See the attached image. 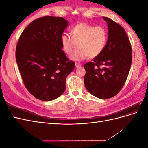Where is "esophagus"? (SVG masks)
Returning <instances> with one entry per match:
<instances>
[{"instance_id":"1","label":"esophagus","mask_w":148,"mask_h":148,"mask_svg":"<svg viewBox=\"0 0 148 148\" xmlns=\"http://www.w3.org/2000/svg\"><path fill=\"white\" fill-rule=\"evenodd\" d=\"M81 66H82V65L80 64L79 63H78V62H76V63H75V66L77 67V68H78V67Z\"/></svg>"}]
</instances>
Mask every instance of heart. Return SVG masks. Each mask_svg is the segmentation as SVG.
Instances as JSON below:
<instances>
[{
  "label": "heart",
  "instance_id": "obj_1",
  "mask_svg": "<svg viewBox=\"0 0 148 148\" xmlns=\"http://www.w3.org/2000/svg\"><path fill=\"white\" fill-rule=\"evenodd\" d=\"M108 39V33L102 26H95L80 23L71 29V35L64 34L61 37L62 48L67 54H71L79 45L70 59L82 61L90 57L99 56L104 51Z\"/></svg>",
  "mask_w": 148,
  "mask_h": 148
}]
</instances>
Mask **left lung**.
I'll use <instances>...</instances> for the list:
<instances>
[{
  "mask_svg": "<svg viewBox=\"0 0 148 148\" xmlns=\"http://www.w3.org/2000/svg\"><path fill=\"white\" fill-rule=\"evenodd\" d=\"M108 25V39L104 51L92 62L84 65L85 87L102 99L117 95L126 82L132 65V49L122 26L103 16Z\"/></svg>",
  "mask_w": 148,
  "mask_h": 148,
  "instance_id": "8db88e82",
  "label": "left lung"
}]
</instances>
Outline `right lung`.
<instances>
[{
	"label": "right lung",
	"instance_id": "right-lung-1",
	"mask_svg": "<svg viewBox=\"0 0 148 148\" xmlns=\"http://www.w3.org/2000/svg\"><path fill=\"white\" fill-rule=\"evenodd\" d=\"M62 17L46 16L33 21L22 32L16 60L26 88L37 99L49 101L65 90L66 78L75 63L62 50L61 37L68 26Z\"/></svg>",
	"mask_w": 148,
	"mask_h": 148
}]
</instances>
